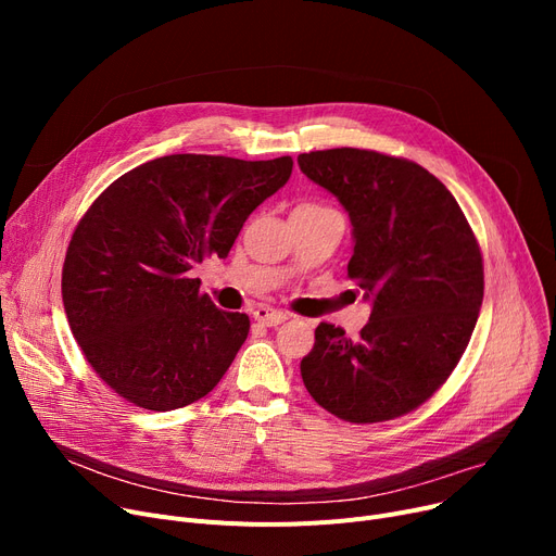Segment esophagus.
Returning a JSON list of instances; mask_svg holds the SVG:
<instances>
[{
    "mask_svg": "<svg viewBox=\"0 0 556 556\" xmlns=\"http://www.w3.org/2000/svg\"><path fill=\"white\" fill-rule=\"evenodd\" d=\"M252 317L256 319V323L266 325V327H277V325H281L288 319V315L283 311H277V308H270V306H258L252 313Z\"/></svg>",
    "mask_w": 556,
    "mask_h": 556,
    "instance_id": "34e87169",
    "label": "esophagus"
}]
</instances>
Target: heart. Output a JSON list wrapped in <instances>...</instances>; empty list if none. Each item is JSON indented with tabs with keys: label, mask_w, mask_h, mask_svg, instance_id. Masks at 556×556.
I'll return each mask as SVG.
<instances>
[{
	"label": "heart",
	"mask_w": 556,
	"mask_h": 556,
	"mask_svg": "<svg viewBox=\"0 0 556 556\" xmlns=\"http://www.w3.org/2000/svg\"><path fill=\"white\" fill-rule=\"evenodd\" d=\"M302 210H325L323 204H313V202H306V204H300Z\"/></svg>",
	"instance_id": "heart-1"
}]
</instances>
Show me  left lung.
<instances>
[{"label": "left lung", "instance_id": "obj_1", "mask_svg": "<svg viewBox=\"0 0 556 556\" xmlns=\"http://www.w3.org/2000/svg\"><path fill=\"white\" fill-rule=\"evenodd\" d=\"M302 173L354 225L346 275L371 302L361 338L323 323L302 358L308 394L352 424L413 413L444 386L476 329L484 268L453 193L424 166L363 149L311 151Z\"/></svg>", "mask_w": 556, "mask_h": 556}]
</instances>
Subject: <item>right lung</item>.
<instances>
[{
	"label": "right lung",
	"instance_id": "1",
	"mask_svg": "<svg viewBox=\"0 0 556 556\" xmlns=\"http://www.w3.org/2000/svg\"><path fill=\"white\" fill-rule=\"evenodd\" d=\"M290 173L288 155H166L124 173L92 202L67 248L63 304L105 386L155 413L218 386L250 317L216 308L191 270L225 258L248 216Z\"/></svg>",
	"mask_w": 556,
	"mask_h": 556
}]
</instances>
